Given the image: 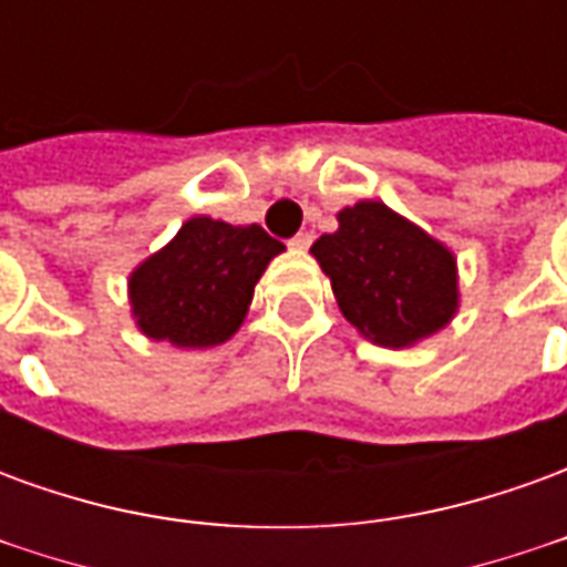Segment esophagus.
I'll list each match as a JSON object with an SVG mask.
<instances>
[{
    "label": "esophagus",
    "mask_w": 567,
    "mask_h": 567,
    "mask_svg": "<svg viewBox=\"0 0 567 567\" xmlns=\"http://www.w3.org/2000/svg\"><path fill=\"white\" fill-rule=\"evenodd\" d=\"M309 246H312V234H307V230L291 239V248H297V251H307Z\"/></svg>",
    "instance_id": "obj_1"
}]
</instances>
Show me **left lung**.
Here are the masks:
<instances>
[{
    "label": "left lung",
    "instance_id": "obj_1",
    "mask_svg": "<svg viewBox=\"0 0 567 567\" xmlns=\"http://www.w3.org/2000/svg\"><path fill=\"white\" fill-rule=\"evenodd\" d=\"M337 221L340 230L316 239L312 255L358 331L401 349L452 319L458 282L450 248L377 199L349 206Z\"/></svg>",
    "mask_w": 567,
    "mask_h": 567
}]
</instances>
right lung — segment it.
<instances>
[{
	"instance_id": "add662e5",
	"label": "right lung",
	"mask_w": 567,
	"mask_h": 567,
	"mask_svg": "<svg viewBox=\"0 0 567 567\" xmlns=\"http://www.w3.org/2000/svg\"><path fill=\"white\" fill-rule=\"evenodd\" d=\"M282 243L264 227L190 218L169 246L130 276V300L151 340L203 349L230 340L243 324L260 272Z\"/></svg>"
}]
</instances>
